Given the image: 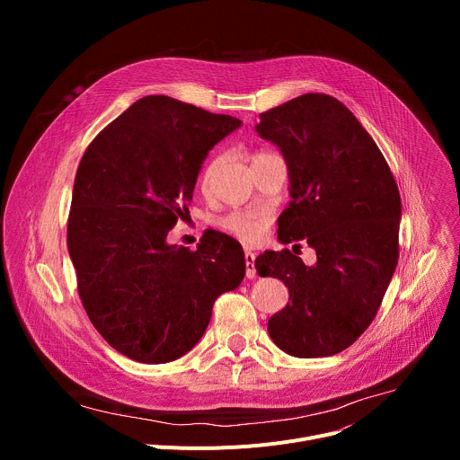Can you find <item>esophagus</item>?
<instances>
[{
  "mask_svg": "<svg viewBox=\"0 0 460 460\" xmlns=\"http://www.w3.org/2000/svg\"><path fill=\"white\" fill-rule=\"evenodd\" d=\"M245 277L247 279H254L256 277V270H254V252L245 251Z\"/></svg>",
  "mask_w": 460,
  "mask_h": 460,
  "instance_id": "1",
  "label": "esophagus"
}]
</instances>
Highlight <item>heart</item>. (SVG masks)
<instances>
[{"label":"heart","mask_w":460,"mask_h":460,"mask_svg":"<svg viewBox=\"0 0 460 460\" xmlns=\"http://www.w3.org/2000/svg\"><path fill=\"white\" fill-rule=\"evenodd\" d=\"M270 153H258L252 156V160L260 158V156H266ZM224 164V156L218 155L215 156L213 160L208 162V165L204 167L202 171V176H200V183H202V189H209L215 174L218 172L220 165ZM271 224V213L270 211H264V209H258V211H234L231 215H227L224 220H222V227L231 233L233 236L240 238L243 243H258L261 238H264L266 234V229L268 226Z\"/></svg>","instance_id":"1"}]
</instances>
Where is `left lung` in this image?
<instances>
[{"label":"left lung","mask_w":460,"mask_h":460,"mask_svg":"<svg viewBox=\"0 0 460 460\" xmlns=\"http://www.w3.org/2000/svg\"><path fill=\"white\" fill-rule=\"evenodd\" d=\"M260 118L256 133L280 147L291 180L279 238L316 251L313 268L289 249L256 258L260 277L289 289L268 332L288 355H337L367 330L395 273L399 187L367 130L330 94L307 93Z\"/></svg>","instance_id":"left-lung-1"}]
</instances>
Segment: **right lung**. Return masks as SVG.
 Returning <instances> with one entry per match:
<instances>
[{
  "mask_svg": "<svg viewBox=\"0 0 460 460\" xmlns=\"http://www.w3.org/2000/svg\"><path fill=\"white\" fill-rule=\"evenodd\" d=\"M169 96H146L111 121L76 171L67 247L78 295L121 355L165 364L194 348L213 304L245 275L242 245L211 231L199 249L167 245L189 213L209 149L240 127Z\"/></svg>",
  "mask_w": 460,
  "mask_h": 460,
  "instance_id": "add662e5",
  "label": "right lung"
}]
</instances>
